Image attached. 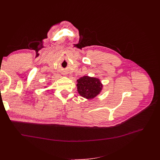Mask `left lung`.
I'll list each match as a JSON object with an SVG mask.
<instances>
[{"label": "left lung", "instance_id": "8db88e82", "mask_svg": "<svg viewBox=\"0 0 160 160\" xmlns=\"http://www.w3.org/2000/svg\"><path fill=\"white\" fill-rule=\"evenodd\" d=\"M77 81V91L82 97L87 99H93L98 95L102 89V85L99 79L84 76Z\"/></svg>", "mask_w": 160, "mask_h": 160}]
</instances>
